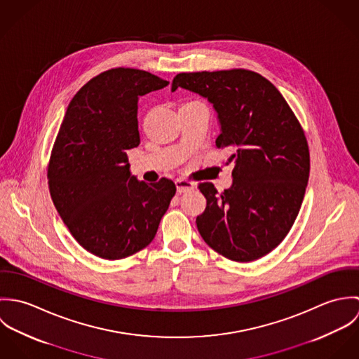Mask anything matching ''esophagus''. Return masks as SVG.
I'll list each match as a JSON object with an SVG mask.
<instances>
[{
    "label": "esophagus",
    "instance_id": "esophagus-1",
    "mask_svg": "<svg viewBox=\"0 0 359 359\" xmlns=\"http://www.w3.org/2000/svg\"><path fill=\"white\" fill-rule=\"evenodd\" d=\"M175 185H177V192L178 194H184V192H188V191H192L195 188V184L194 182H189L187 180H177L175 181Z\"/></svg>",
    "mask_w": 359,
    "mask_h": 359
}]
</instances>
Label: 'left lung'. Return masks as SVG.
Instances as JSON below:
<instances>
[{
	"label": "left lung",
	"instance_id": "8db88e82",
	"mask_svg": "<svg viewBox=\"0 0 359 359\" xmlns=\"http://www.w3.org/2000/svg\"><path fill=\"white\" fill-rule=\"evenodd\" d=\"M188 90L212 104L218 148L233 163L232 187L218 194L201 184L207 205L196 225L205 243L229 259L255 261L289 233L309 177L304 131L276 87L261 74L235 69L180 73L171 91Z\"/></svg>",
	"mask_w": 359,
	"mask_h": 359
}]
</instances>
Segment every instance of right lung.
<instances>
[{
  "instance_id": "right-lung-1",
  "label": "right lung",
  "mask_w": 359,
  "mask_h": 359,
  "mask_svg": "<svg viewBox=\"0 0 359 359\" xmlns=\"http://www.w3.org/2000/svg\"><path fill=\"white\" fill-rule=\"evenodd\" d=\"M168 81L137 69H111L69 103L52 149L53 205L73 238L104 259L131 256L154 241L175 184L140 181L126 151L140 145V97Z\"/></svg>"
}]
</instances>
